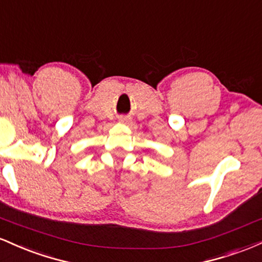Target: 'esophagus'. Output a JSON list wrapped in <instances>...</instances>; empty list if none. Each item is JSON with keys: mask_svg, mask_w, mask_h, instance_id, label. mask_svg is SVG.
<instances>
[{"mask_svg": "<svg viewBox=\"0 0 262 262\" xmlns=\"http://www.w3.org/2000/svg\"><path fill=\"white\" fill-rule=\"evenodd\" d=\"M121 121L122 122H125V121H127V118H121Z\"/></svg>", "mask_w": 262, "mask_h": 262, "instance_id": "34e87169", "label": "esophagus"}]
</instances>
